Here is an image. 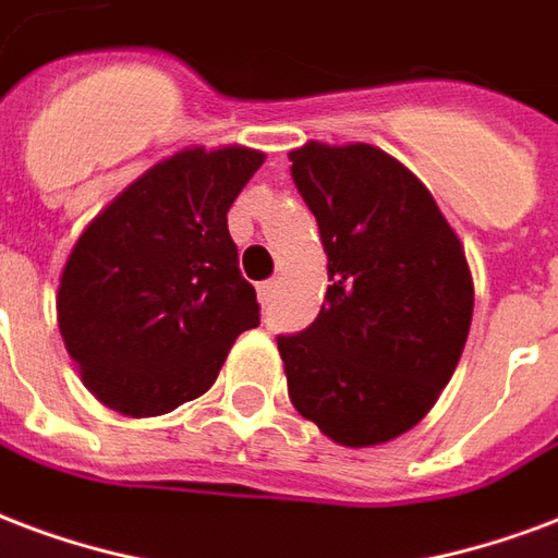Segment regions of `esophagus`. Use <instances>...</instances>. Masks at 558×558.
<instances>
[{
    "instance_id": "34e87169",
    "label": "esophagus",
    "mask_w": 558,
    "mask_h": 558,
    "mask_svg": "<svg viewBox=\"0 0 558 558\" xmlns=\"http://www.w3.org/2000/svg\"><path fill=\"white\" fill-rule=\"evenodd\" d=\"M274 291H276L274 279H267V282L258 284V303H262V305L270 303V300H274Z\"/></svg>"
}]
</instances>
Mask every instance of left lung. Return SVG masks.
Returning <instances> with one entry per match:
<instances>
[{"mask_svg": "<svg viewBox=\"0 0 558 558\" xmlns=\"http://www.w3.org/2000/svg\"><path fill=\"white\" fill-rule=\"evenodd\" d=\"M288 158L332 282L317 320L279 338L291 403L341 447L393 441L429 414L462 359L464 246L426 184L383 149L308 141Z\"/></svg>", "mask_w": 558, "mask_h": 558, "instance_id": "8db88e82", "label": "left lung"}]
</instances>
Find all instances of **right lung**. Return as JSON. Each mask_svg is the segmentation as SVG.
<instances>
[{"mask_svg":"<svg viewBox=\"0 0 558 558\" xmlns=\"http://www.w3.org/2000/svg\"><path fill=\"white\" fill-rule=\"evenodd\" d=\"M264 165L246 146H187L105 205L70 250L58 329L82 383L125 417H158L215 385L258 326L226 215Z\"/></svg>","mask_w":558,"mask_h":558,"instance_id":"1","label":"right lung"}]
</instances>
